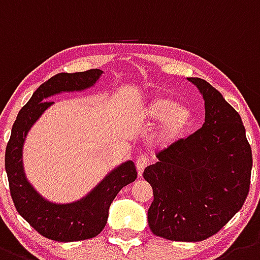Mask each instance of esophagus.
<instances>
[{
    "label": "esophagus",
    "instance_id": "34e87169",
    "mask_svg": "<svg viewBox=\"0 0 260 260\" xmlns=\"http://www.w3.org/2000/svg\"><path fill=\"white\" fill-rule=\"evenodd\" d=\"M147 163H149V159H147L146 154H142V155H140L139 158H137V160H136V168H137V174H139V177L142 176V174H144V170L146 168Z\"/></svg>",
    "mask_w": 260,
    "mask_h": 260
}]
</instances>
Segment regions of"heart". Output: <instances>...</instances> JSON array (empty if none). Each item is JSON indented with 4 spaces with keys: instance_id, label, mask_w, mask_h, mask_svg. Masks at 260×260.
<instances>
[{
    "instance_id": "b5f03b06",
    "label": "heart",
    "mask_w": 260,
    "mask_h": 260,
    "mask_svg": "<svg viewBox=\"0 0 260 260\" xmlns=\"http://www.w3.org/2000/svg\"><path fill=\"white\" fill-rule=\"evenodd\" d=\"M137 118L146 124L159 120L154 133V142L159 147H168L181 140L193 123V113L184 104H175L174 98L154 94L147 98L137 111Z\"/></svg>"
}]
</instances>
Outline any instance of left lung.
<instances>
[{
  "label": "left lung",
  "mask_w": 260,
  "mask_h": 260,
  "mask_svg": "<svg viewBox=\"0 0 260 260\" xmlns=\"http://www.w3.org/2000/svg\"><path fill=\"white\" fill-rule=\"evenodd\" d=\"M205 100V123L145 168L153 188L147 223L158 237L198 242L211 237L242 207L252 156L240 114L203 79L189 78Z\"/></svg>",
  "instance_id": "1"
}]
</instances>
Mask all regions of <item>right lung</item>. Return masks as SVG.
<instances>
[{
	"label": "right lung",
	"instance_id": "add662e5",
	"mask_svg": "<svg viewBox=\"0 0 260 260\" xmlns=\"http://www.w3.org/2000/svg\"><path fill=\"white\" fill-rule=\"evenodd\" d=\"M104 71L62 72L39 86L31 100L22 107L11 129L5 153V168L10 194L20 216L49 240L72 242L93 238L107 223L109 209L116 194L137 177L132 160L121 163L105 176L85 197L72 203H53L40 196L29 184L23 168V145L28 131L54 102L49 97L62 92H80L94 85Z\"/></svg>",
	"mask_w": 260,
	"mask_h": 260
}]
</instances>
